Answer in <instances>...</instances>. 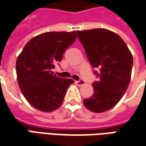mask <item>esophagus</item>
<instances>
[{"instance_id":"1","label":"esophagus","mask_w":146,"mask_h":146,"mask_svg":"<svg viewBox=\"0 0 146 146\" xmlns=\"http://www.w3.org/2000/svg\"><path fill=\"white\" fill-rule=\"evenodd\" d=\"M76 82V84L78 86H82V85H85L86 82L83 81V80H79V81H76L75 82Z\"/></svg>"}]
</instances>
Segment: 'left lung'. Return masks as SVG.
Returning <instances> with one entry per match:
<instances>
[{"label":"left lung","instance_id":"obj_1","mask_svg":"<svg viewBox=\"0 0 146 146\" xmlns=\"http://www.w3.org/2000/svg\"><path fill=\"white\" fill-rule=\"evenodd\" d=\"M88 60L100 79L92 86L94 94L83 104L94 113H102L114 107L127 89L133 64L132 54L124 41L115 33L105 29L78 31Z\"/></svg>","mask_w":146,"mask_h":146}]
</instances>
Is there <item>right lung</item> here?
I'll return each instance as SVG.
<instances>
[{
    "instance_id": "add662e5",
    "label": "right lung",
    "mask_w": 146,
    "mask_h": 146,
    "mask_svg": "<svg viewBox=\"0 0 146 146\" xmlns=\"http://www.w3.org/2000/svg\"><path fill=\"white\" fill-rule=\"evenodd\" d=\"M76 38V31L44 33L32 38L18 56V83L23 96L36 110L52 112L62 105L74 81L57 77L51 69Z\"/></svg>"
}]
</instances>
